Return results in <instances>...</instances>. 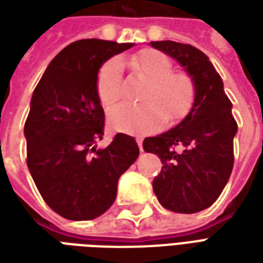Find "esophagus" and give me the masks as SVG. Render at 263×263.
I'll return each instance as SVG.
<instances>
[{"instance_id": "34e87169", "label": "esophagus", "mask_w": 263, "mask_h": 263, "mask_svg": "<svg viewBox=\"0 0 263 263\" xmlns=\"http://www.w3.org/2000/svg\"><path fill=\"white\" fill-rule=\"evenodd\" d=\"M137 143H138V146H139V151L142 152L143 149H142V139L141 138H137Z\"/></svg>"}]
</instances>
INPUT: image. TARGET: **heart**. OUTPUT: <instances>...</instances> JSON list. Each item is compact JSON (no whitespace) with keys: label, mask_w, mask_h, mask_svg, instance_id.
I'll return each instance as SVG.
<instances>
[{"label":"heart","mask_w":263,"mask_h":263,"mask_svg":"<svg viewBox=\"0 0 263 263\" xmlns=\"http://www.w3.org/2000/svg\"><path fill=\"white\" fill-rule=\"evenodd\" d=\"M132 69L148 81L143 104L122 103L108 112L109 126L118 132H148L165 124H175L192 111L196 101V84L184 71L173 73V65L166 54L145 49L129 62ZM97 96L105 108L114 105L122 96L120 65L111 60L100 70Z\"/></svg>","instance_id":"obj_1"}]
</instances>
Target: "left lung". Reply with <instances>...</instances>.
<instances>
[{
	"label": "left lung",
	"mask_w": 263,
	"mask_h": 263,
	"mask_svg": "<svg viewBox=\"0 0 263 263\" xmlns=\"http://www.w3.org/2000/svg\"><path fill=\"white\" fill-rule=\"evenodd\" d=\"M151 46L176 60L196 84L192 111L175 128L143 141L145 152L159 156L163 165L152 183L159 203L175 213L193 214L214 203L231 175L238 131L232 104L201 50L173 41L151 42ZM176 146L182 151H176Z\"/></svg>",
	"instance_id": "left-lung-1"
}]
</instances>
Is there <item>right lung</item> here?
Returning a JSON list of instances; mask_svg holds the SVG:
<instances>
[{
    "instance_id": "add662e5",
    "label": "right lung",
    "mask_w": 263,
    "mask_h": 263,
    "mask_svg": "<svg viewBox=\"0 0 263 263\" xmlns=\"http://www.w3.org/2000/svg\"><path fill=\"white\" fill-rule=\"evenodd\" d=\"M134 43L81 39L56 54L32 94L24 134L26 165L50 209L67 220H94L112 205L121 175L139 156L135 139L117 134L107 148L97 96L101 66Z\"/></svg>"
}]
</instances>
